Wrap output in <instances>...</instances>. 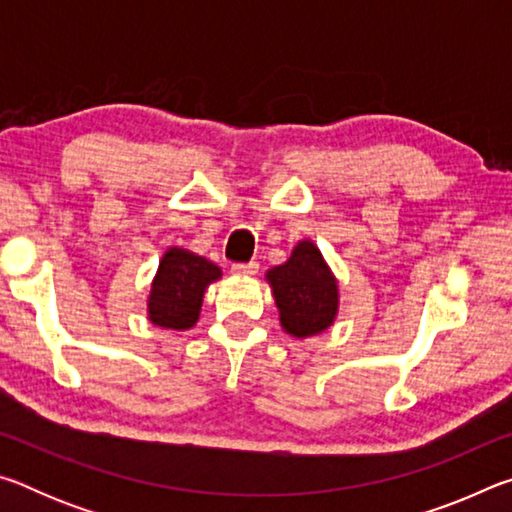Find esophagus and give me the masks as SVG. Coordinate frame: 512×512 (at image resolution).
I'll use <instances>...</instances> for the list:
<instances>
[{"label":"esophagus","mask_w":512,"mask_h":512,"mask_svg":"<svg viewBox=\"0 0 512 512\" xmlns=\"http://www.w3.org/2000/svg\"><path fill=\"white\" fill-rule=\"evenodd\" d=\"M257 262H248V264H232L230 273L237 277H253L257 273Z\"/></svg>","instance_id":"obj_1"}]
</instances>
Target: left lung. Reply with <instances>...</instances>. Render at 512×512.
<instances>
[{"instance_id":"obj_1","label":"left lung","mask_w":512,"mask_h":512,"mask_svg":"<svg viewBox=\"0 0 512 512\" xmlns=\"http://www.w3.org/2000/svg\"><path fill=\"white\" fill-rule=\"evenodd\" d=\"M280 325L293 339H307L334 325L339 314V280L311 239L298 241L291 257L266 273Z\"/></svg>"}]
</instances>
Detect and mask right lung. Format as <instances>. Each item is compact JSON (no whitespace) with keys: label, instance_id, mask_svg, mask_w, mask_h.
Returning a JSON list of instances; mask_svg holds the SVG:
<instances>
[{"label":"right lung","instance_id":"add662e5","mask_svg":"<svg viewBox=\"0 0 512 512\" xmlns=\"http://www.w3.org/2000/svg\"><path fill=\"white\" fill-rule=\"evenodd\" d=\"M221 268L180 246L167 248L151 282L146 314L153 325L183 332L201 316L205 289L221 280Z\"/></svg>","mask_w":512,"mask_h":512}]
</instances>
